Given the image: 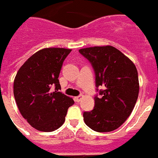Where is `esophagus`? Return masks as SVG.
Masks as SVG:
<instances>
[{
  "mask_svg": "<svg viewBox=\"0 0 158 158\" xmlns=\"http://www.w3.org/2000/svg\"><path fill=\"white\" fill-rule=\"evenodd\" d=\"M82 98H83V95H79V96L74 97V100H75V101H77V102H79L80 100H82Z\"/></svg>",
  "mask_w": 158,
  "mask_h": 158,
  "instance_id": "34e87169",
  "label": "esophagus"
}]
</instances>
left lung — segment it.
<instances>
[{
    "label": "left lung",
    "mask_w": 158,
    "mask_h": 158,
    "mask_svg": "<svg viewBox=\"0 0 158 158\" xmlns=\"http://www.w3.org/2000/svg\"><path fill=\"white\" fill-rule=\"evenodd\" d=\"M79 52L92 64L96 87L101 96L94 97V108L84 112V121L98 132L117 129L131 114L139 94L138 73L133 62L112 46H96Z\"/></svg>",
    "instance_id": "obj_1"
}]
</instances>
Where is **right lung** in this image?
Returning a JSON list of instances; mask_svg holds the SVG:
<instances>
[{"mask_svg":"<svg viewBox=\"0 0 158 158\" xmlns=\"http://www.w3.org/2000/svg\"><path fill=\"white\" fill-rule=\"evenodd\" d=\"M71 49L43 48L31 55L20 68L14 79L13 93L20 113L31 127L49 132L65 121L72 98L59 92L58 76ZM56 86V91L50 89Z\"/></svg>","mask_w":158,"mask_h":158,"instance_id":"obj_1","label":"right lung"}]
</instances>
